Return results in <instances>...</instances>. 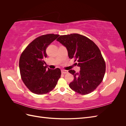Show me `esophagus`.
<instances>
[{"label":"esophagus","mask_w":126,"mask_h":126,"mask_svg":"<svg viewBox=\"0 0 126 126\" xmlns=\"http://www.w3.org/2000/svg\"><path fill=\"white\" fill-rule=\"evenodd\" d=\"M68 72V71H67V70H62V74H67Z\"/></svg>","instance_id":"34e87169"}]
</instances>
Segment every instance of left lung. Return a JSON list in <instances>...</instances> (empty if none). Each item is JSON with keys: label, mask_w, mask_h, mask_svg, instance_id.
Instances as JSON below:
<instances>
[{"label": "left lung", "mask_w": 126, "mask_h": 126, "mask_svg": "<svg viewBox=\"0 0 126 126\" xmlns=\"http://www.w3.org/2000/svg\"><path fill=\"white\" fill-rule=\"evenodd\" d=\"M57 40L66 47L69 58L78 62L76 63L80 68L78 73L69 70L74 77L69 87L82 95L93 92L102 82L106 71V63L100 49L94 41L78 33L61 35Z\"/></svg>", "instance_id": "1"}]
</instances>
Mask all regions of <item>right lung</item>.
I'll use <instances>...</instances> for the list:
<instances>
[{
	"mask_svg": "<svg viewBox=\"0 0 126 126\" xmlns=\"http://www.w3.org/2000/svg\"><path fill=\"white\" fill-rule=\"evenodd\" d=\"M59 35L46 34L36 38L21 53L19 66L22 81L31 92L45 94L54 89L61 76L59 68L50 69L44 66L46 49Z\"/></svg>",
	"mask_w": 126,
	"mask_h": 126,
	"instance_id": "obj_1",
	"label": "right lung"
}]
</instances>
